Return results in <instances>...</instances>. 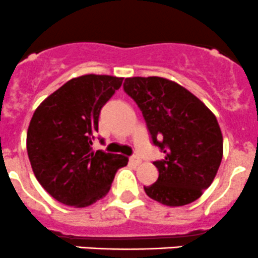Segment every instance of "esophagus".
I'll return each mask as SVG.
<instances>
[{"instance_id":"obj_1","label":"esophagus","mask_w":258,"mask_h":258,"mask_svg":"<svg viewBox=\"0 0 258 258\" xmlns=\"http://www.w3.org/2000/svg\"><path fill=\"white\" fill-rule=\"evenodd\" d=\"M129 162L132 163V164L138 165V164H140V163H142V159H140V158L138 157V155H133V157L129 158Z\"/></svg>"}]
</instances>
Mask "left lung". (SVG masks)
Here are the masks:
<instances>
[{
  "instance_id": "left-lung-1",
  "label": "left lung",
  "mask_w": 258,
  "mask_h": 258,
  "mask_svg": "<svg viewBox=\"0 0 258 258\" xmlns=\"http://www.w3.org/2000/svg\"><path fill=\"white\" fill-rule=\"evenodd\" d=\"M124 91L137 103L152 143L164 153L159 177L144 187L152 200L179 207L195 202L215 179L223 138L212 111L192 93L167 79L128 78Z\"/></svg>"
}]
</instances>
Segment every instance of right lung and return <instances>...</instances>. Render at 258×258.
Returning <instances> with one entry per match:
<instances>
[{
	"label": "right lung",
	"instance_id": "1",
	"mask_svg": "<svg viewBox=\"0 0 258 258\" xmlns=\"http://www.w3.org/2000/svg\"><path fill=\"white\" fill-rule=\"evenodd\" d=\"M121 83L116 76H79L35 110L27 154L36 179L58 202L76 208L93 205L109 192L119 168L128 164L124 155L91 148L101 109Z\"/></svg>",
	"mask_w": 258,
	"mask_h": 258
}]
</instances>
